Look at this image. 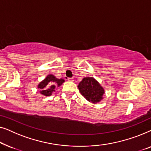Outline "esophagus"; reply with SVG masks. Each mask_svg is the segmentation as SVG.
Wrapping results in <instances>:
<instances>
[{
    "instance_id": "esophagus-1",
    "label": "esophagus",
    "mask_w": 151,
    "mask_h": 151,
    "mask_svg": "<svg viewBox=\"0 0 151 151\" xmlns=\"http://www.w3.org/2000/svg\"><path fill=\"white\" fill-rule=\"evenodd\" d=\"M69 81H73V78H69L67 79Z\"/></svg>"
}]
</instances>
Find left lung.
I'll use <instances>...</instances> for the list:
<instances>
[{
	"label": "left lung",
	"instance_id": "1",
	"mask_svg": "<svg viewBox=\"0 0 151 151\" xmlns=\"http://www.w3.org/2000/svg\"><path fill=\"white\" fill-rule=\"evenodd\" d=\"M80 93L88 102L96 104L103 99L104 89L100 83L92 77L84 78L78 86Z\"/></svg>",
	"mask_w": 151,
	"mask_h": 151
}]
</instances>
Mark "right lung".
Wrapping results in <instances>:
<instances>
[{
  "instance_id": "obj_1",
  "label": "right lung",
  "mask_w": 151,
  "mask_h": 151,
  "mask_svg": "<svg viewBox=\"0 0 151 151\" xmlns=\"http://www.w3.org/2000/svg\"><path fill=\"white\" fill-rule=\"evenodd\" d=\"M65 82L63 78L58 79L52 74H49L42 81L38 84V88L40 90V93L45 96H50L53 92L55 91V86H60Z\"/></svg>"
}]
</instances>
